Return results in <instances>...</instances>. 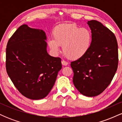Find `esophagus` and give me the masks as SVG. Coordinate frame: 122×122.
Wrapping results in <instances>:
<instances>
[{"label": "esophagus", "instance_id": "obj_1", "mask_svg": "<svg viewBox=\"0 0 122 122\" xmlns=\"http://www.w3.org/2000/svg\"><path fill=\"white\" fill-rule=\"evenodd\" d=\"M62 64L64 66H66L68 64V62H66V61H64V60H62Z\"/></svg>", "mask_w": 122, "mask_h": 122}]
</instances>
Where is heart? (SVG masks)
I'll return each instance as SVG.
<instances>
[{"label": "heart", "mask_w": 122, "mask_h": 122, "mask_svg": "<svg viewBox=\"0 0 122 122\" xmlns=\"http://www.w3.org/2000/svg\"><path fill=\"white\" fill-rule=\"evenodd\" d=\"M53 38L47 43L54 54L62 46L63 53L67 58L76 60L82 58L90 49L92 41L91 31L73 23H65L56 26L53 30Z\"/></svg>", "instance_id": "obj_1"}]
</instances>
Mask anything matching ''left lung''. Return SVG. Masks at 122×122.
<instances>
[{
  "instance_id": "1",
  "label": "left lung",
  "mask_w": 122,
  "mask_h": 122,
  "mask_svg": "<svg viewBox=\"0 0 122 122\" xmlns=\"http://www.w3.org/2000/svg\"><path fill=\"white\" fill-rule=\"evenodd\" d=\"M91 30L90 49L82 58L71 62L73 82L84 96L102 93L110 84L118 65V46L114 33L100 22L88 21Z\"/></svg>"
}]
</instances>
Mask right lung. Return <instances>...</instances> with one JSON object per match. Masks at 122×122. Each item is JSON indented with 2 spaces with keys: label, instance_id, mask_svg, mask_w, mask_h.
<instances>
[{
  "label": "right lung",
  "instance_id": "1",
  "mask_svg": "<svg viewBox=\"0 0 122 122\" xmlns=\"http://www.w3.org/2000/svg\"><path fill=\"white\" fill-rule=\"evenodd\" d=\"M43 30L20 26L8 40L5 67L8 76L22 95L33 100L45 97L62 68L60 57L48 54Z\"/></svg>",
  "mask_w": 122,
  "mask_h": 122
}]
</instances>
